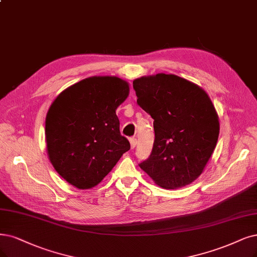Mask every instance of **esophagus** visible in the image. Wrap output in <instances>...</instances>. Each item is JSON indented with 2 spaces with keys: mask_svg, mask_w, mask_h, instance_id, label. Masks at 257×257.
Masks as SVG:
<instances>
[{
  "mask_svg": "<svg viewBox=\"0 0 257 257\" xmlns=\"http://www.w3.org/2000/svg\"><path fill=\"white\" fill-rule=\"evenodd\" d=\"M129 142H130V147H131V149L136 148V146H137V139L132 138V139L129 140Z\"/></svg>",
  "mask_w": 257,
  "mask_h": 257,
  "instance_id": "1",
  "label": "esophagus"
}]
</instances>
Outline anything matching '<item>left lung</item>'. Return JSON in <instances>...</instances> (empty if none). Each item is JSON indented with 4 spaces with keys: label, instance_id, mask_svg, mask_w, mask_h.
Masks as SVG:
<instances>
[{
    "label": "left lung",
    "instance_id": "obj_1",
    "mask_svg": "<svg viewBox=\"0 0 257 257\" xmlns=\"http://www.w3.org/2000/svg\"><path fill=\"white\" fill-rule=\"evenodd\" d=\"M138 104L154 118L155 143L140 167L163 188H181L200 176L219 136V117L207 93L174 74L134 80Z\"/></svg>",
    "mask_w": 257,
    "mask_h": 257
}]
</instances>
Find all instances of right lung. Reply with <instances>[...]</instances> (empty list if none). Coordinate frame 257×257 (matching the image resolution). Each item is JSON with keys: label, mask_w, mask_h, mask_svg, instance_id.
Here are the masks:
<instances>
[{"label": "right lung", "mask_w": 257, "mask_h": 257, "mask_svg": "<svg viewBox=\"0 0 257 257\" xmlns=\"http://www.w3.org/2000/svg\"><path fill=\"white\" fill-rule=\"evenodd\" d=\"M128 95L126 80L93 76L54 99L45 118L46 149L66 182L79 189L96 186L130 149L115 112Z\"/></svg>", "instance_id": "obj_1"}]
</instances>
